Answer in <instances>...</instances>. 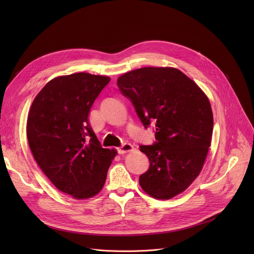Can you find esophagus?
Segmentation results:
<instances>
[{"instance_id": "esophagus-1", "label": "esophagus", "mask_w": 254, "mask_h": 254, "mask_svg": "<svg viewBox=\"0 0 254 254\" xmlns=\"http://www.w3.org/2000/svg\"><path fill=\"white\" fill-rule=\"evenodd\" d=\"M132 149H133V147L131 146L130 143L125 142V143H123L122 146L118 149V153H119L120 155H123V154H125V153H127V152L131 151Z\"/></svg>"}]
</instances>
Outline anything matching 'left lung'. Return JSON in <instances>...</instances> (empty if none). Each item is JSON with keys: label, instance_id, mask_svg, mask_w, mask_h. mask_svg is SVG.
<instances>
[{"label": "left lung", "instance_id": "obj_1", "mask_svg": "<svg viewBox=\"0 0 254 254\" xmlns=\"http://www.w3.org/2000/svg\"><path fill=\"white\" fill-rule=\"evenodd\" d=\"M143 127L155 124L156 141L140 146L150 167L139 176L142 190L156 199L185 191L200 174L213 131L208 97L183 72L172 67H143L118 79Z\"/></svg>", "mask_w": 254, "mask_h": 254}]
</instances>
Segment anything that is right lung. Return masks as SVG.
<instances>
[{
    "label": "right lung",
    "instance_id": "add662e5",
    "mask_svg": "<svg viewBox=\"0 0 254 254\" xmlns=\"http://www.w3.org/2000/svg\"><path fill=\"white\" fill-rule=\"evenodd\" d=\"M110 81L85 72L56 77L35 97L28 115L27 137L35 161L58 190L75 199L99 193L117 155L101 147L88 120Z\"/></svg>",
    "mask_w": 254,
    "mask_h": 254
}]
</instances>
